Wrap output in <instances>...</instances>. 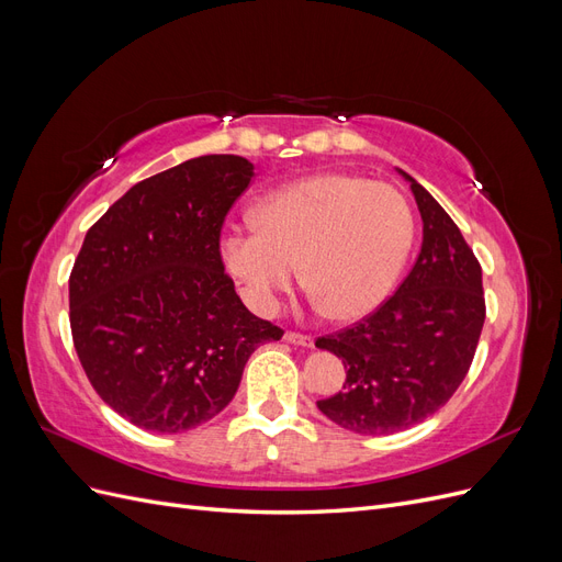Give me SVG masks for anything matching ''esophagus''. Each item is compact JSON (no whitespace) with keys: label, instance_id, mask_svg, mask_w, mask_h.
<instances>
[{"label":"esophagus","instance_id":"34e87169","mask_svg":"<svg viewBox=\"0 0 562 562\" xmlns=\"http://www.w3.org/2000/svg\"><path fill=\"white\" fill-rule=\"evenodd\" d=\"M285 342L310 349V347H314V337L312 335H302V333H285Z\"/></svg>","mask_w":562,"mask_h":562}]
</instances>
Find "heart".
I'll use <instances>...</instances> for the list:
<instances>
[{
	"instance_id": "1",
	"label": "heart",
	"mask_w": 562,
	"mask_h": 562,
	"mask_svg": "<svg viewBox=\"0 0 562 562\" xmlns=\"http://www.w3.org/2000/svg\"><path fill=\"white\" fill-rule=\"evenodd\" d=\"M255 229H229L220 255L255 312L277 310L297 265L314 302L337 321L375 312L413 246V211L386 182L316 173L269 192Z\"/></svg>"
}]
</instances>
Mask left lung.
Segmentation results:
<instances>
[{"label":"left lung","instance_id":"8db88e82","mask_svg":"<svg viewBox=\"0 0 562 562\" xmlns=\"http://www.w3.org/2000/svg\"><path fill=\"white\" fill-rule=\"evenodd\" d=\"M396 171L422 215L417 262L375 314L316 339L347 368L345 389L318 411L361 436L411 429L440 411L467 378L485 321L483 271L462 232L415 178Z\"/></svg>","mask_w":562,"mask_h":562}]
</instances>
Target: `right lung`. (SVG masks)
Segmentation results:
<instances>
[{
  "label": "right lung",
  "mask_w": 562,
  "mask_h": 562,
  "mask_svg": "<svg viewBox=\"0 0 562 562\" xmlns=\"http://www.w3.org/2000/svg\"><path fill=\"white\" fill-rule=\"evenodd\" d=\"M252 176L236 155L182 161L133 184L83 239L75 349L98 396L145 431L223 413L250 353L283 335L246 310L220 260V227Z\"/></svg>",
  "instance_id": "obj_1"
}]
</instances>
